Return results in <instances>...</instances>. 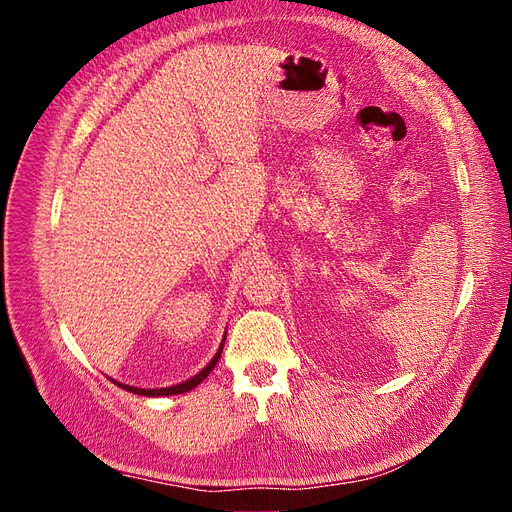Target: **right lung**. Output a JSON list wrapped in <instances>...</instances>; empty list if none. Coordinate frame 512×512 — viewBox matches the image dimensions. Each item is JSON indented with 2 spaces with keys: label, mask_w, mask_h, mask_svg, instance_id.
I'll return each instance as SVG.
<instances>
[{
  "label": "right lung",
  "mask_w": 512,
  "mask_h": 512,
  "mask_svg": "<svg viewBox=\"0 0 512 512\" xmlns=\"http://www.w3.org/2000/svg\"><path fill=\"white\" fill-rule=\"evenodd\" d=\"M222 348H224V344L220 346V350H218V354L213 356L211 359V363L200 371V374H196L194 378H190V380H185V382H181V384H175V386H166V389H136V386H128V384H121V382H115L117 386H121L123 391H130V393H136V395H147V397H162V395H179V393H185V391H192L196 384H200L203 382L209 374H211V369L215 367V363L220 361V354H222Z\"/></svg>",
  "instance_id": "right-lung-1"
}]
</instances>
